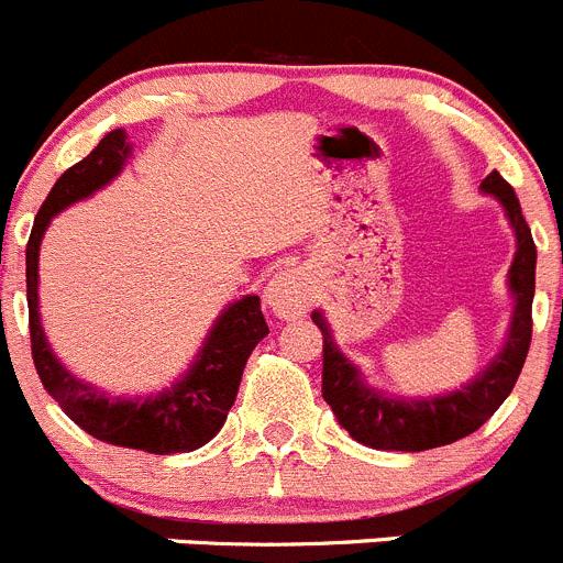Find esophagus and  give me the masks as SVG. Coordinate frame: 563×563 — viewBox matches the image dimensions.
Returning a JSON list of instances; mask_svg holds the SVG:
<instances>
[{
    "label": "esophagus",
    "mask_w": 563,
    "mask_h": 563,
    "mask_svg": "<svg viewBox=\"0 0 563 563\" xmlns=\"http://www.w3.org/2000/svg\"><path fill=\"white\" fill-rule=\"evenodd\" d=\"M308 299H311V288H308V277L299 269L280 272L264 288V306L286 322L308 311Z\"/></svg>",
    "instance_id": "obj_1"
}]
</instances>
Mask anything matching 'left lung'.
Masks as SVG:
<instances>
[{"label": "left lung", "instance_id": "8db88e82", "mask_svg": "<svg viewBox=\"0 0 563 563\" xmlns=\"http://www.w3.org/2000/svg\"><path fill=\"white\" fill-rule=\"evenodd\" d=\"M481 191L503 205L514 239H517V252H514L511 269H508L514 311L500 353L464 386L444 394H430V397H402V394L397 397V394L380 391V388L369 386L364 380V372L341 353L328 317L322 311L311 313L324 335V402L333 408L341 428L366 448L422 453V450L453 444V441L475 433L506 402L519 372H522L530 333H533L530 308H533L536 291V244L522 217V208H519L517 194L497 172H492L481 183Z\"/></svg>", "mask_w": 563, "mask_h": 563}]
</instances>
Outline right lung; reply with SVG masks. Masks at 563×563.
<instances>
[{
  "instance_id": "right-lung-1",
  "label": "right lung",
  "mask_w": 563,
  "mask_h": 563,
  "mask_svg": "<svg viewBox=\"0 0 563 563\" xmlns=\"http://www.w3.org/2000/svg\"><path fill=\"white\" fill-rule=\"evenodd\" d=\"M130 155H133V144L128 141V133L110 130L93 146L91 155L63 172L60 180L52 186L49 197L41 205L27 241V308L33 361L52 400L93 439L155 455L191 453L222 430L239 394L246 358L257 341L269 333V324L261 313V299L255 294L230 302L208 330L188 369L172 386L146 394V397L141 394L139 397H110L104 388L71 375L63 361L52 353L49 339L41 324L38 255L46 228L68 205L88 199L99 188L113 183L128 166Z\"/></svg>"
}]
</instances>
